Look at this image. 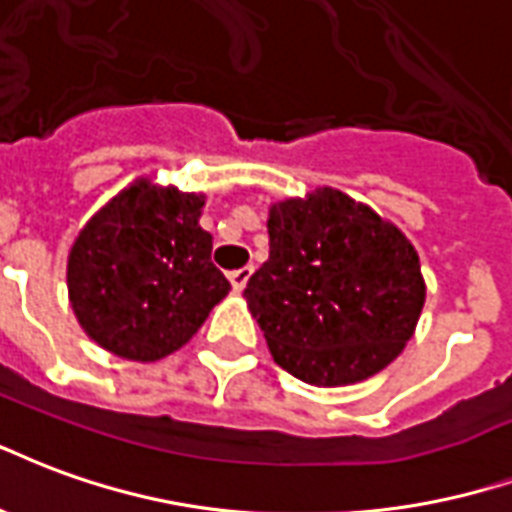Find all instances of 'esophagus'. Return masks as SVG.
I'll list each match as a JSON object with an SVG mask.
<instances>
[{
	"label": "esophagus",
	"instance_id": "34e87169",
	"mask_svg": "<svg viewBox=\"0 0 512 512\" xmlns=\"http://www.w3.org/2000/svg\"><path fill=\"white\" fill-rule=\"evenodd\" d=\"M251 275H253V267H251V264H245V267H240V270L229 272L231 286H234L237 292H242V289L248 286V278H251Z\"/></svg>",
	"mask_w": 512,
	"mask_h": 512
}]
</instances>
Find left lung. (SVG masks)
<instances>
[{"label":"left lung","instance_id":"8db88e82","mask_svg":"<svg viewBox=\"0 0 512 512\" xmlns=\"http://www.w3.org/2000/svg\"><path fill=\"white\" fill-rule=\"evenodd\" d=\"M267 234L270 259L245 297L275 363L319 387L393 363L425 302L412 242L333 188L275 204Z\"/></svg>","mask_w":512,"mask_h":512}]
</instances>
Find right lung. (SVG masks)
<instances>
[{
	"label": "right lung",
	"instance_id": "obj_1",
	"mask_svg": "<svg viewBox=\"0 0 512 512\" xmlns=\"http://www.w3.org/2000/svg\"><path fill=\"white\" fill-rule=\"evenodd\" d=\"M201 204V196L138 179L81 229L67 289L92 341L152 363L188 343L229 294L212 264V237L199 226Z\"/></svg>",
	"mask_w": 512,
	"mask_h": 512
}]
</instances>
